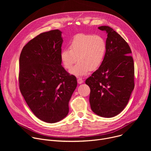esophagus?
Listing matches in <instances>:
<instances>
[{"instance_id":"1","label":"esophagus","mask_w":151,"mask_h":151,"mask_svg":"<svg viewBox=\"0 0 151 151\" xmlns=\"http://www.w3.org/2000/svg\"><path fill=\"white\" fill-rule=\"evenodd\" d=\"M77 81H78V83H79V84H81V83H82L83 82V81L82 79V78H79L78 79H77Z\"/></svg>"}]
</instances>
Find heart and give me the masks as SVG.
<instances>
[{
	"label": "heart",
	"mask_w": 151,
	"mask_h": 151,
	"mask_svg": "<svg viewBox=\"0 0 151 151\" xmlns=\"http://www.w3.org/2000/svg\"><path fill=\"white\" fill-rule=\"evenodd\" d=\"M106 51V43L101 36L79 33L70 41L69 49L61 51L60 60L64 68L68 70L72 68L78 60V63L70 73L76 76H83L100 67Z\"/></svg>",
	"instance_id": "1"
}]
</instances>
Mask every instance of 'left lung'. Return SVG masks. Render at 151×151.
Masks as SVG:
<instances>
[{
  "instance_id": "8db88e82",
  "label": "left lung",
  "mask_w": 151,
  "mask_h": 151,
  "mask_svg": "<svg viewBox=\"0 0 151 151\" xmlns=\"http://www.w3.org/2000/svg\"><path fill=\"white\" fill-rule=\"evenodd\" d=\"M98 29L107 34L106 54L100 67L85 83L90 88L93 112L112 118L124 110L134 89V61L130 47L118 33L106 26Z\"/></svg>"
}]
</instances>
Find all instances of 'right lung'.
I'll return each instance as SVG.
<instances>
[{
  "mask_svg": "<svg viewBox=\"0 0 151 151\" xmlns=\"http://www.w3.org/2000/svg\"><path fill=\"white\" fill-rule=\"evenodd\" d=\"M62 32L42 33L21 51L19 87L25 101L39 119L55 123L69 113V102L77 81L63 68L60 60Z\"/></svg>",
  "mask_w": 151,
  "mask_h": 151,
  "instance_id": "right-lung-1",
  "label": "right lung"
}]
</instances>
